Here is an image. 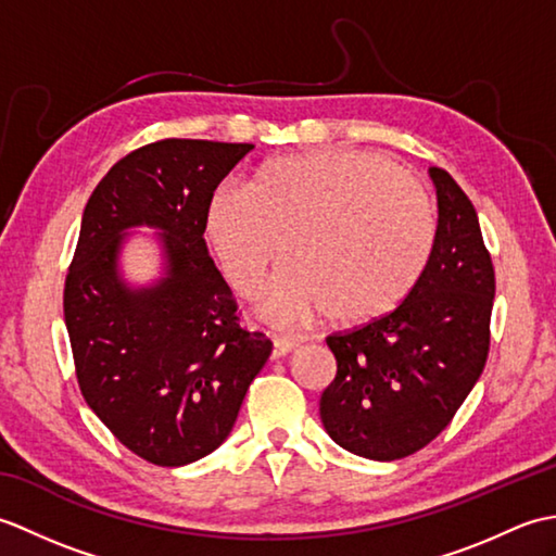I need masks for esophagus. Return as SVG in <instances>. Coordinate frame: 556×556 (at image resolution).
I'll return each mask as SVG.
<instances>
[{
    "instance_id": "obj_1",
    "label": "esophagus",
    "mask_w": 556,
    "mask_h": 556,
    "mask_svg": "<svg viewBox=\"0 0 556 556\" xmlns=\"http://www.w3.org/2000/svg\"><path fill=\"white\" fill-rule=\"evenodd\" d=\"M271 356L275 358H285V356H289V353L299 346V341L296 339H291V337H285V334H271Z\"/></svg>"
}]
</instances>
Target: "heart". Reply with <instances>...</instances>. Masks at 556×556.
<instances>
[{
  "mask_svg": "<svg viewBox=\"0 0 556 556\" xmlns=\"http://www.w3.org/2000/svg\"><path fill=\"white\" fill-rule=\"evenodd\" d=\"M434 231L432 200L418 181L349 150L269 160L248 188L217 186L203 212L205 241L243 299L263 289L285 241L291 265L263 301L277 325L329 311L365 323L396 308L428 265Z\"/></svg>",
  "mask_w": 556,
  "mask_h": 556,
  "instance_id": "heart-1",
  "label": "heart"
}]
</instances>
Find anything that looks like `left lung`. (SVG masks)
Listing matches in <instances>:
<instances>
[{
  "label": "left lung",
  "instance_id": "obj_1",
  "mask_svg": "<svg viewBox=\"0 0 556 556\" xmlns=\"http://www.w3.org/2000/svg\"><path fill=\"white\" fill-rule=\"evenodd\" d=\"M434 245L392 313L327 337L337 377L320 396L327 434L346 452L394 460L430 444L464 404L490 351L494 267L476 207L440 167Z\"/></svg>",
  "mask_w": 556,
  "mask_h": 556
}]
</instances>
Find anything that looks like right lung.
<instances>
[{
    "instance_id": "right-lung-1",
    "label": "right lung",
    "mask_w": 556,
    "mask_h": 556,
    "mask_svg": "<svg viewBox=\"0 0 556 556\" xmlns=\"http://www.w3.org/2000/svg\"><path fill=\"white\" fill-rule=\"evenodd\" d=\"M255 146L167 138L128 152L92 191L64 287L80 394L148 464H193L227 440L271 341L241 327L207 255L210 193ZM160 228L165 277L131 290L118 275L125 231Z\"/></svg>"
}]
</instances>
